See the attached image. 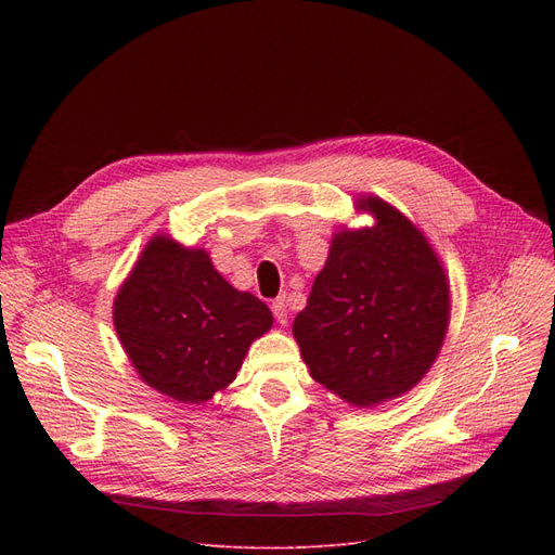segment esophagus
Instances as JSON below:
<instances>
[{"instance_id": "34e87169", "label": "esophagus", "mask_w": 555, "mask_h": 555, "mask_svg": "<svg viewBox=\"0 0 555 555\" xmlns=\"http://www.w3.org/2000/svg\"><path fill=\"white\" fill-rule=\"evenodd\" d=\"M272 312H274V319H276V322H279L281 326L287 324V301H285V297H279V299L272 304Z\"/></svg>"}]
</instances>
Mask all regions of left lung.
Instances as JSON below:
<instances>
[{
    "mask_svg": "<svg viewBox=\"0 0 555 555\" xmlns=\"http://www.w3.org/2000/svg\"><path fill=\"white\" fill-rule=\"evenodd\" d=\"M358 209L375 224L335 233L293 333L319 385L373 406L416 387L439 356L450 283L412 220L375 195Z\"/></svg>",
    "mask_w": 555,
    "mask_h": 555,
    "instance_id": "left-lung-1",
    "label": "left lung"
}]
</instances>
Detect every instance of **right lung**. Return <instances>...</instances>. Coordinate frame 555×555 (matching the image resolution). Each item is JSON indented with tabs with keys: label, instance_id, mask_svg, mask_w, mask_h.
<instances>
[{
	"label": "right lung",
	"instance_id": "1",
	"mask_svg": "<svg viewBox=\"0 0 555 555\" xmlns=\"http://www.w3.org/2000/svg\"><path fill=\"white\" fill-rule=\"evenodd\" d=\"M114 328L141 380L199 404L236 377L272 328L258 297L227 283L204 249L153 236L114 299Z\"/></svg>",
	"mask_w": 555,
	"mask_h": 555
}]
</instances>
